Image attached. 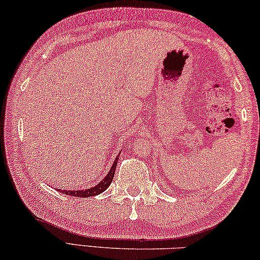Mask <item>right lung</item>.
I'll list each match as a JSON object with an SVG mask.
<instances>
[{"label": "right lung", "instance_id": "obj_1", "mask_svg": "<svg viewBox=\"0 0 260 260\" xmlns=\"http://www.w3.org/2000/svg\"><path fill=\"white\" fill-rule=\"evenodd\" d=\"M117 161H118V156L115 158V161H114L111 170L108 171L107 176L105 177V178L100 181L99 184L93 186V187L88 188V189H80V190H72V189L71 190L57 189V190L58 192L60 190V192H62V193H65L67 195H72V197H75V198H89V197H94V195L103 193L104 190H106L108 188V186L112 183L114 174H115V168L117 165Z\"/></svg>", "mask_w": 260, "mask_h": 260}]
</instances>
